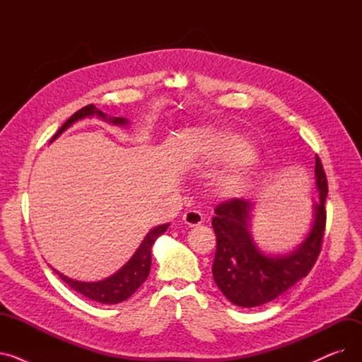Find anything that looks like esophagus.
<instances>
[{
  "mask_svg": "<svg viewBox=\"0 0 362 362\" xmlns=\"http://www.w3.org/2000/svg\"><path fill=\"white\" fill-rule=\"evenodd\" d=\"M183 220L187 226H199L204 221V214L198 210H187L183 216Z\"/></svg>",
  "mask_w": 362,
  "mask_h": 362,
  "instance_id": "34e87169",
  "label": "esophagus"
}]
</instances>
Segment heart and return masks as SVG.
<instances>
[{
  "instance_id": "1",
  "label": "heart",
  "mask_w": 362,
  "mask_h": 362,
  "mask_svg": "<svg viewBox=\"0 0 362 362\" xmlns=\"http://www.w3.org/2000/svg\"><path fill=\"white\" fill-rule=\"evenodd\" d=\"M254 157L252 146L243 139H230L220 145L216 151V161L218 163H243ZM243 185V177L240 175H233L223 180V187L226 191H238Z\"/></svg>"
}]
</instances>
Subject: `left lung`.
Returning a JSON list of instances; mask_svg holds the SVG:
<instances>
[{"instance_id":"8db88e82","label":"left lung","mask_w":362,"mask_h":362,"mask_svg":"<svg viewBox=\"0 0 362 362\" xmlns=\"http://www.w3.org/2000/svg\"><path fill=\"white\" fill-rule=\"evenodd\" d=\"M315 179L320 202L314 204V223L307 239L283 257L262 254L248 232L252 205L246 199L232 198L216 206L213 229L217 250L213 277L218 289L232 303L243 308L264 305L305 277L320 255L326 230L327 177L321 160L315 156Z\"/></svg>"}]
</instances>
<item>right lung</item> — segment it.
Masks as SVG:
<instances>
[{
    "label": "right lung",
    "mask_w": 362,
    "mask_h": 362,
    "mask_svg": "<svg viewBox=\"0 0 362 362\" xmlns=\"http://www.w3.org/2000/svg\"><path fill=\"white\" fill-rule=\"evenodd\" d=\"M98 116L104 120H110L112 124H127V120L123 117H114L110 119L107 117V114H104L101 110H98L93 104L85 105L83 108L76 111L73 116L59 129V132L55 133L52 136L51 141H54L57 136L62 135V133L70 127L74 122H78L83 117L88 116ZM168 224H163L156 227V229H152L146 238L142 240V243L139 245L138 251L133 254V257L123 265V267L116 273L112 274L111 277L101 280V281H93V283H86V281H78V280H73L66 277L64 274L59 273L57 270H54L57 274L60 276V279L63 281H66L69 286L76 291L82 293L83 296L92 299V300H97L101 303H119L126 300L127 298H130L133 293H135L139 288L141 284L146 280L149 270H151V250H152V245L157 240V238H160L165 230H167Z\"/></svg>",
    "instance_id": "obj_1"
}]
</instances>
